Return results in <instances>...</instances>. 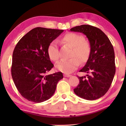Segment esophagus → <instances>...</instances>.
I'll use <instances>...</instances> for the list:
<instances>
[{
	"label": "esophagus",
	"mask_w": 126,
	"mask_h": 126,
	"mask_svg": "<svg viewBox=\"0 0 126 126\" xmlns=\"http://www.w3.org/2000/svg\"><path fill=\"white\" fill-rule=\"evenodd\" d=\"M64 76L65 77H71V75H70V74H64Z\"/></svg>",
	"instance_id": "34e87169"
}]
</instances>
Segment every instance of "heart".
I'll return each instance as SVG.
<instances>
[{
  "instance_id": "1",
  "label": "heart",
  "mask_w": 126,
  "mask_h": 126,
  "mask_svg": "<svg viewBox=\"0 0 126 126\" xmlns=\"http://www.w3.org/2000/svg\"><path fill=\"white\" fill-rule=\"evenodd\" d=\"M61 42L73 48L70 55L71 58L58 62L55 64V68L64 73H72L78 67L79 62L84 63L88 59L91 51V44L85 40L82 35L72 32L65 34L62 38ZM47 52L51 60L54 62L58 60L60 53L56 42L53 41L50 43L48 47Z\"/></svg>"
}]
</instances>
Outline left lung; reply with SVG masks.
<instances>
[{
    "mask_svg": "<svg viewBox=\"0 0 126 126\" xmlns=\"http://www.w3.org/2000/svg\"><path fill=\"white\" fill-rule=\"evenodd\" d=\"M70 31L86 35L91 47L88 61L80 70L89 74L87 78L78 77L79 84L73 89L74 92L87 100L98 99L108 91L116 72L113 47L107 36L97 27L81 25Z\"/></svg>",
    "mask_w": 126,
    "mask_h": 126,
    "instance_id": "obj_1",
    "label": "left lung"
}]
</instances>
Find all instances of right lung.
Returning <instances> with one entry per match:
<instances>
[{
    "label": "right lung",
    "instance_id": "right-lung-1",
    "mask_svg": "<svg viewBox=\"0 0 126 126\" xmlns=\"http://www.w3.org/2000/svg\"><path fill=\"white\" fill-rule=\"evenodd\" d=\"M63 31L35 28L23 36L14 48L12 76L19 92L29 101L40 103L49 99L63 78L62 72L47 74L54 66L48 47Z\"/></svg>",
    "mask_w": 126,
    "mask_h": 126
}]
</instances>
